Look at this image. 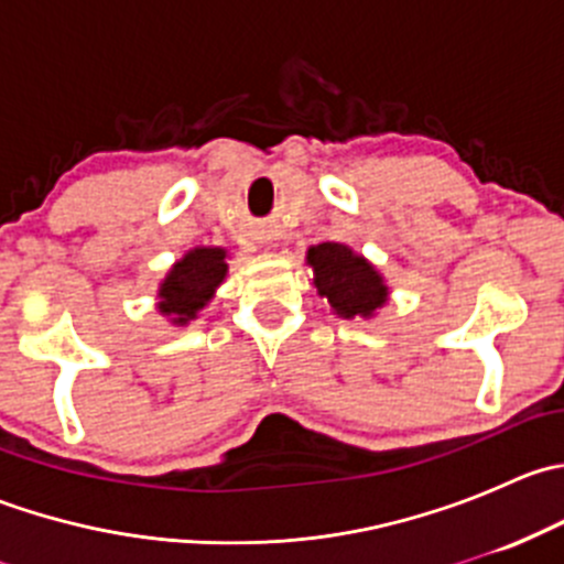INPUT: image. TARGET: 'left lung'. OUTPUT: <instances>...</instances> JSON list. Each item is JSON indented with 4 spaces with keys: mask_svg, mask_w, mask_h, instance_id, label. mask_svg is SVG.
Instances as JSON below:
<instances>
[{
    "mask_svg": "<svg viewBox=\"0 0 564 564\" xmlns=\"http://www.w3.org/2000/svg\"><path fill=\"white\" fill-rule=\"evenodd\" d=\"M308 264L314 267V286L318 297L344 318L373 316L388 303V283L366 256L355 253L340 242H322L308 248Z\"/></svg>",
    "mask_w": 564,
    "mask_h": 564,
    "instance_id": "obj_1",
    "label": "left lung"
}]
</instances>
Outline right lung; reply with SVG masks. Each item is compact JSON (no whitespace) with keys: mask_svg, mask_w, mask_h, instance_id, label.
Returning a JSON list of instances; mask_svg holds the SVG:
<instances>
[{"mask_svg":"<svg viewBox=\"0 0 564 564\" xmlns=\"http://www.w3.org/2000/svg\"><path fill=\"white\" fill-rule=\"evenodd\" d=\"M229 264L224 248H193L163 278L158 289V311L182 327L213 300L215 289L224 283Z\"/></svg>","mask_w":564,"mask_h":564,"instance_id":"right-lung-1","label":"right lung"}]
</instances>
